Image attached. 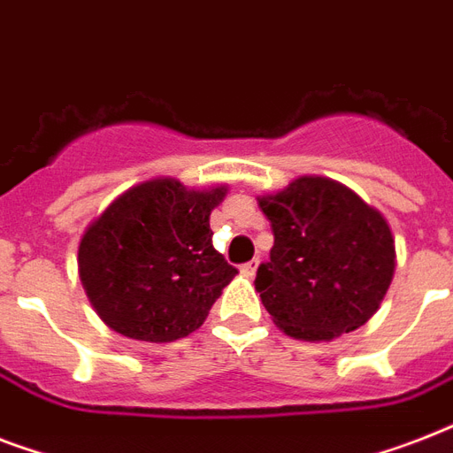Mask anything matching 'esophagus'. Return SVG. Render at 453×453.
Segmentation results:
<instances>
[{
    "mask_svg": "<svg viewBox=\"0 0 453 453\" xmlns=\"http://www.w3.org/2000/svg\"><path fill=\"white\" fill-rule=\"evenodd\" d=\"M242 275H247V277H254L256 275V270H258V261H249L242 265Z\"/></svg>",
    "mask_w": 453,
    "mask_h": 453,
    "instance_id": "1",
    "label": "esophagus"
}]
</instances>
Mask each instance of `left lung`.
I'll list each match as a JSON object with an SVG mask.
<instances>
[{
	"label": "left lung",
	"instance_id": "obj_1",
	"mask_svg": "<svg viewBox=\"0 0 453 453\" xmlns=\"http://www.w3.org/2000/svg\"><path fill=\"white\" fill-rule=\"evenodd\" d=\"M275 244L258 265L256 291L275 324L303 341H331L379 310L395 273L386 219L345 185L296 178L258 197Z\"/></svg>",
	"mask_w": 453,
	"mask_h": 453
}]
</instances>
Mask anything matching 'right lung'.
Returning <instances> with one entry per match:
<instances>
[{
    "label": "right lung",
    "mask_w": 453,
    "mask_h": 453,
    "mask_svg": "<svg viewBox=\"0 0 453 453\" xmlns=\"http://www.w3.org/2000/svg\"><path fill=\"white\" fill-rule=\"evenodd\" d=\"M226 188L188 190L157 178L117 197L80 242V277L101 319L122 336L169 343L204 324L237 275L211 244L209 216Z\"/></svg>",
    "instance_id": "obj_1"
}]
</instances>
